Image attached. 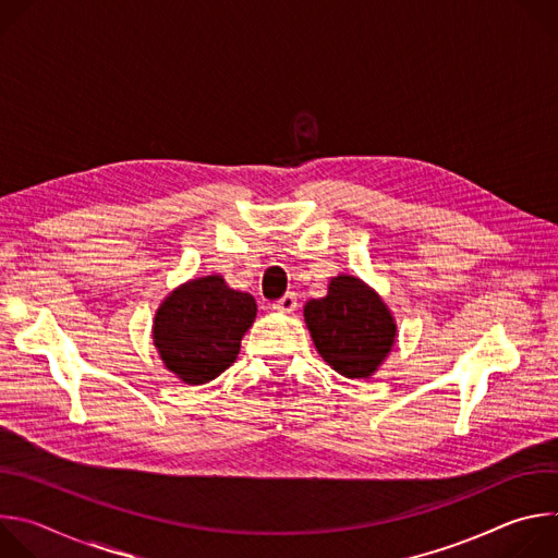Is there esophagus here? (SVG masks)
<instances>
[{"mask_svg": "<svg viewBox=\"0 0 558 558\" xmlns=\"http://www.w3.org/2000/svg\"><path fill=\"white\" fill-rule=\"evenodd\" d=\"M295 306H298L295 293H284L280 300L274 302V308L280 313H291V311H295Z\"/></svg>", "mask_w": 558, "mask_h": 558, "instance_id": "obj_1", "label": "esophagus"}]
</instances>
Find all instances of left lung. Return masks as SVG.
I'll return each instance as SVG.
<instances>
[{"mask_svg":"<svg viewBox=\"0 0 558 558\" xmlns=\"http://www.w3.org/2000/svg\"><path fill=\"white\" fill-rule=\"evenodd\" d=\"M304 323L323 360L344 377H371L395 344L397 327L384 300L360 278L338 276L329 293L304 304Z\"/></svg>","mask_w":558,"mask_h":558,"instance_id":"obj_1","label":"left lung"}]
</instances>
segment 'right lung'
<instances>
[{
  "label": "right lung",
  "mask_w": 558,
  "mask_h": 558,
  "mask_svg": "<svg viewBox=\"0 0 558 558\" xmlns=\"http://www.w3.org/2000/svg\"><path fill=\"white\" fill-rule=\"evenodd\" d=\"M256 300L220 276L174 289L154 315L151 340L163 364L185 384H207L229 368L256 320Z\"/></svg>",
  "instance_id": "obj_1"
}]
</instances>
